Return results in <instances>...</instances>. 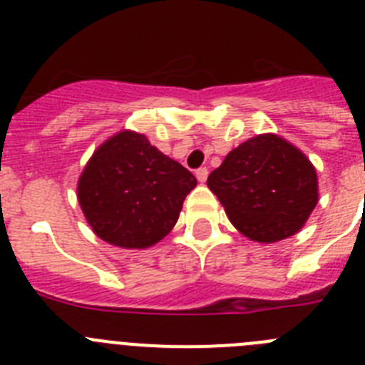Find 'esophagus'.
Listing matches in <instances>:
<instances>
[{
    "instance_id": "esophagus-1",
    "label": "esophagus",
    "mask_w": 365,
    "mask_h": 365,
    "mask_svg": "<svg viewBox=\"0 0 365 365\" xmlns=\"http://www.w3.org/2000/svg\"><path fill=\"white\" fill-rule=\"evenodd\" d=\"M195 177H197L199 182H206V179H208V170L206 168H199L197 172H195Z\"/></svg>"
}]
</instances>
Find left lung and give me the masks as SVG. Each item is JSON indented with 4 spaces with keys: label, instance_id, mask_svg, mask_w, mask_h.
Masks as SVG:
<instances>
[{
    "label": "left lung",
    "instance_id": "8db88e82",
    "mask_svg": "<svg viewBox=\"0 0 365 365\" xmlns=\"http://www.w3.org/2000/svg\"><path fill=\"white\" fill-rule=\"evenodd\" d=\"M237 232L256 243H278L298 234L318 205L316 168L279 135L248 138L208 175Z\"/></svg>",
    "mask_w": 365,
    "mask_h": 365
}]
</instances>
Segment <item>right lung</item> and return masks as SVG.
Returning a JSON list of instances; mask_svg holds the SVG:
<instances>
[{
	"instance_id": "1",
	"label": "right lung",
	"mask_w": 365,
	"mask_h": 365,
	"mask_svg": "<svg viewBox=\"0 0 365 365\" xmlns=\"http://www.w3.org/2000/svg\"><path fill=\"white\" fill-rule=\"evenodd\" d=\"M197 179L151 146L146 135L122 130L100 144L78 179V202L100 240L120 248H148L179 219Z\"/></svg>"
}]
</instances>
